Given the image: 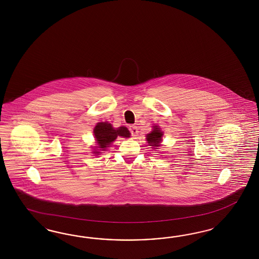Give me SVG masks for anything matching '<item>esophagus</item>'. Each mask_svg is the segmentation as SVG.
<instances>
[{
  "label": "esophagus",
  "mask_w": 259,
  "mask_h": 259,
  "mask_svg": "<svg viewBox=\"0 0 259 259\" xmlns=\"http://www.w3.org/2000/svg\"><path fill=\"white\" fill-rule=\"evenodd\" d=\"M129 131H130V133L131 135L133 136V137H136L138 133H139V131H138V127L135 125H130L129 126Z\"/></svg>",
  "instance_id": "34e87169"
}]
</instances>
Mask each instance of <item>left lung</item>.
<instances>
[{"instance_id": "8db88e82", "label": "left lung", "mask_w": 259, "mask_h": 259, "mask_svg": "<svg viewBox=\"0 0 259 259\" xmlns=\"http://www.w3.org/2000/svg\"><path fill=\"white\" fill-rule=\"evenodd\" d=\"M161 137H162V133L160 132L159 128H157V126H155L154 130L146 136V140L148 141L150 146L157 147L159 146V143L161 141Z\"/></svg>"}]
</instances>
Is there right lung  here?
Returning a JSON list of instances; mask_svg holds the SVG:
<instances>
[{
  "label": "right lung",
  "instance_id": "1",
  "mask_svg": "<svg viewBox=\"0 0 259 259\" xmlns=\"http://www.w3.org/2000/svg\"><path fill=\"white\" fill-rule=\"evenodd\" d=\"M94 135L99 145L98 148L104 151L106 147L109 146L111 142H113L118 138V136L129 138L130 132L124 126H121L118 129H114L108 122H99L95 127ZM94 153L100 152L95 151Z\"/></svg>",
  "mask_w": 259,
  "mask_h": 259
}]
</instances>
